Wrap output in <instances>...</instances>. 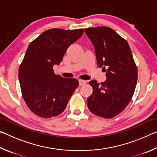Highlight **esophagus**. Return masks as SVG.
Wrapping results in <instances>:
<instances>
[{
    "instance_id": "1",
    "label": "esophagus",
    "mask_w": 157,
    "mask_h": 157,
    "mask_svg": "<svg viewBox=\"0 0 157 157\" xmlns=\"http://www.w3.org/2000/svg\"><path fill=\"white\" fill-rule=\"evenodd\" d=\"M86 83V82L85 80H82V79H79V85H80V86L84 85Z\"/></svg>"
}]
</instances>
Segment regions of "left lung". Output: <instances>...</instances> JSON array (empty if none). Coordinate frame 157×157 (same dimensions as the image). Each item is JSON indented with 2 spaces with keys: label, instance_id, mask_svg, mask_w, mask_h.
Listing matches in <instances>:
<instances>
[{
  "label": "left lung",
  "instance_id": "obj_1",
  "mask_svg": "<svg viewBox=\"0 0 157 157\" xmlns=\"http://www.w3.org/2000/svg\"><path fill=\"white\" fill-rule=\"evenodd\" d=\"M95 48L97 64L106 72V81L91 80L87 104L91 112L105 118L121 113L131 100L136 86L138 71L125 39L108 27L85 29Z\"/></svg>",
  "mask_w": 157,
  "mask_h": 157
}]
</instances>
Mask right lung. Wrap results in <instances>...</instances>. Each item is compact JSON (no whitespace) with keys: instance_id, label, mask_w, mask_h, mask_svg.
Here are the masks:
<instances>
[{"instance_id":"right-lung-1","label":"right lung","mask_w":157,"mask_h":157,"mask_svg":"<svg viewBox=\"0 0 157 157\" xmlns=\"http://www.w3.org/2000/svg\"><path fill=\"white\" fill-rule=\"evenodd\" d=\"M83 33V29H50L28 46L18 79L23 99L36 116L48 118L62 113L78 86V79L55 75L53 66L59 65L68 48Z\"/></svg>"}]
</instances>
